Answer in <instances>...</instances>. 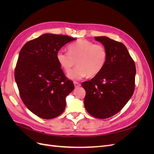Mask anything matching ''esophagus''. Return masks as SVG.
<instances>
[{"instance_id":"34e87169","label":"esophagus","mask_w":154,"mask_h":154,"mask_svg":"<svg viewBox=\"0 0 154 154\" xmlns=\"http://www.w3.org/2000/svg\"><path fill=\"white\" fill-rule=\"evenodd\" d=\"M74 87H75L76 88H78V87L81 86L80 83H79L76 82H74Z\"/></svg>"}]
</instances>
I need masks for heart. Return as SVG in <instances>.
<instances>
[{
    "label": "heart",
    "instance_id": "b5f03b06",
    "mask_svg": "<svg viewBox=\"0 0 154 154\" xmlns=\"http://www.w3.org/2000/svg\"><path fill=\"white\" fill-rule=\"evenodd\" d=\"M68 52L60 51L57 58L63 71L68 72L76 62L77 67L70 71L67 76L79 80L87 75L93 77L101 72L107 62L108 52L103 45L94 44L86 39H80L70 45Z\"/></svg>",
    "mask_w": 154,
    "mask_h": 154
}]
</instances>
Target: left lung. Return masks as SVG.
I'll list each match as a JSON object with an SVG mask.
<instances>
[{
  "mask_svg": "<svg viewBox=\"0 0 154 154\" xmlns=\"http://www.w3.org/2000/svg\"><path fill=\"white\" fill-rule=\"evenodd\" d=\"M94 38L106 48L107 62L100 73L82 85L86 91L87 111L96 118L105 119L119 112L132 97L136 69L123 44L106 36Z\"/></svg>",
  "mask_w": 154,
  "mask_h": 154,
  "instance_id": "left-lung-1",
  "label": "left lung"
}]
</instances>
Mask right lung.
<instances>
[{"label": "right lung", "mask_w": 154, "mask_h": 154, "mask_svg": "<svg viewBox=\"0 0 154 154\" xmlns=\"http://www.w3.org/2000/svg\"><path fill=\"white\" fill-rule=\"evenodd\" d=\"M74 40L67 35L46 33L27 42L20 51L15 82L23 103L39 118H54L66 109V97L74 86L65 76L57 54Z\"/></svg>", "instance_id": "right-lung-1"}]
</instances>
